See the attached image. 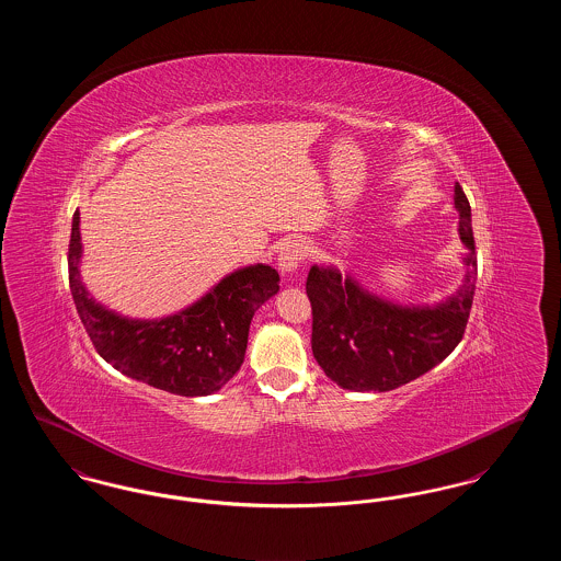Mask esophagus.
I'll use <instances>...</instances> for the list:
<instances>
[{"label": "esophagus", "mask_w": 561, "mask_h": 561, "mask_svg": "<svg viewBox=\"0 0 561 561\" xmlns=\"http://www.w3.org/2000/svg\"><path fill=\"white\" fill-rule=\"evenodd\" d=\"M307 250H305V243L300 240H288L284 241V245L279 248V254H277V267L282 271V275H293L296 273L300 265H302V259H305Z\"/></svg>", "instance_id": "esophagus-1"}]
</instances>
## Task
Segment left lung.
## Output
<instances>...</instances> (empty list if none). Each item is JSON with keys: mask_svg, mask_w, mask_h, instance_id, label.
Returning <instances> with one entry per match:
<instances>
[{"mask_svg": "<svg viewBox=\"0 0 561 561\" xmlns=\"http://www.w3.org/2000/svg\"><path fill=\"white\" fill-rule=\"evenodd\" d=\"M458 238L467 248V275L437 302H400L368 290L351 271L313 265L307 296L313 307L311 348L321 370L348 391H391L442 364L465 334L478 259L471 206L454 187Z\"/></svg>", "mask_w": 561, "mask_h": 561, "instance_id": "obj_1", "label": "left lung"}]
</instances>
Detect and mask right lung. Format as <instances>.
<instances>
[{
    "mask_svg": "<svg viewBox=\"0 0 561 561\" xmlns=\"http://www.w3.org/2000/svg\"><path fill=\"white\" fill-rule=\"evenodd\" d=\"M81 256L80 210H76L69 284L90 341L115 370L183 398L213 396L238 374L250 321L279 293L277 271L256 263L227 273L181 311L153 320L128 318L85 288Z\"/></svg>",
    "mask_w": 561,
    "mask_h": 561,
    "instance_id": "add662e5",
    "label": "right lung"
}]
</instances>
